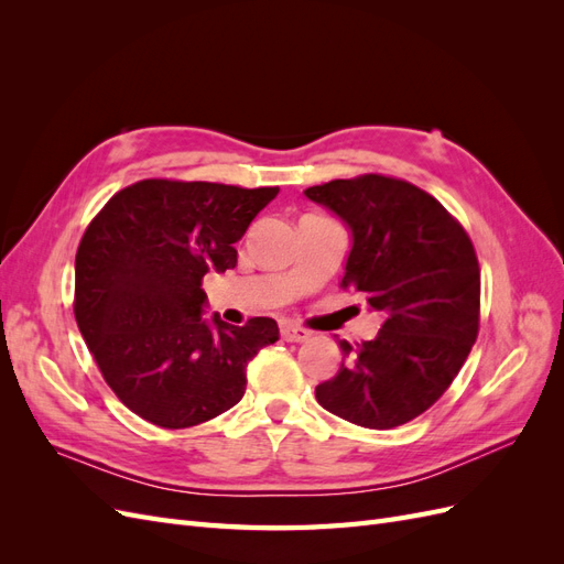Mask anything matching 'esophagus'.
<instances>
[{"instance_id":"esophagus-1","label":"esophagus","mask_w":564,"mask_h":564,"mask_svg":"<svg viewBox=\"0 0 564 564\" xmlns=\"http://www.w3.org/2000/svg\"><path fill=\"white\" fill-rule=\"evenodd\" d=\"M282 338L289 340V344H305L311 338V332L296 327V324H284L282 327Z\"/></svg>"}]
</instances>
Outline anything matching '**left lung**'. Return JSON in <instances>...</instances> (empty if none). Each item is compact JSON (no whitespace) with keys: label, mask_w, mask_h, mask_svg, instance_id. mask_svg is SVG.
<instances>
[{"label":"left lung","mask_w":564,"mask_h":564,"mask_svg":"<svg viewBox=\"0 0 564 564\" xmlns=\"http://www.w3.org/2000/svg\"><path fill=\"white\" fill-rule=\"evenodd\" d=\"M305 197L334 212L352 247L340 286L383 313L377 338L344 352L315 388L327 412L388 431L433 406L456 379L480 327V265L470 237L421 187L365 174L313 185Z\"/></svg>","instance_id":"obj_1"}]
</instances>
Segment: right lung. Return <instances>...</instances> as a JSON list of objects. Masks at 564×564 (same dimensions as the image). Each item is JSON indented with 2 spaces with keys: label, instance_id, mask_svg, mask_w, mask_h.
Wrapping results in <instances>:
<instances>
[{
  "label": "right lung",
  "instance_id": "right-lung-1",
  "mask_svg": "<svg viewBox=\"0 0 564 564\" xmlns=\"http://www.w3.org/2000/svg\"><path fill=\"white\" fill-rule=\"evenodd\" d=\"M280 187L139 181L108 199L75 259V319L115 395L160 429H191L242 400L247 365L280 338L272 317L204 319L209 270Z\"/></svg>",
  "mask_w": 564,
  "mask_h": 564
}]
</instances>
